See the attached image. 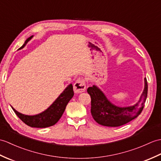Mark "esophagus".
Segmentation results:
<instances>
[{
    "mask_svg": "<svg viewBox=\"0 0 161 161\" xmlns=\"http://www.w3.org/2000/svg\"><path fill=\"white\" fill-rule=\"evenodd\" d=\"M86 82L83 80H77L73 85V90L75 93H81L86 91Z\"/></svg>",
    "mask_w": 161,
    "mask_h": 161,
    "instance_id": "1",
    "label": "esophagus"
}]
</instances>
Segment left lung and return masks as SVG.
Segmentation results:
<instances>
[{
	"label": "left lung",
	"mask_w": 161,
	"mask_h": 161,
	"mask_svg": "<svg viewBox=\"0 0 161 161\" xmlns=\"http://www.w3.org/2000/svg\"><path fill=\"white\" fill-rule=\"evenodd\" d=\"M147 81L145 78V87L139 102L128 107H119L112 103L101 90L93 85L87 89L91 98V114L99 124L118 127L136 118L143 110L147 96Z\"/></svg>",
	"instance_id": "1"
}]
</instances>
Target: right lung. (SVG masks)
Returning a JSON list of instances; mask_svg holds the SVG:
<instances>
[{"label":"right lung","mask_w":161,"mask_h":161,"mask_svg":"<svg viewBox=\"0 0 161 161\" xmlns=\"http://www.w3.org/2000/svg\"><path fill=\"white\" fill-rule=\"evenodd\" d=\"M32 37L33 36L26 40L23 45L18 49H21L23 48L26 45V44L32 38ZM73 95L74 92L73 85L70 84L46 110L38 114L33 116L21 114L15 110L13 107L12 108L14 113L20 119V120L27 125L32 127V128H47V127L55 125L59 120L66 109L67 104L72 99Z\"/></svg>","instance_id":"add662e5"}]
</instances>
